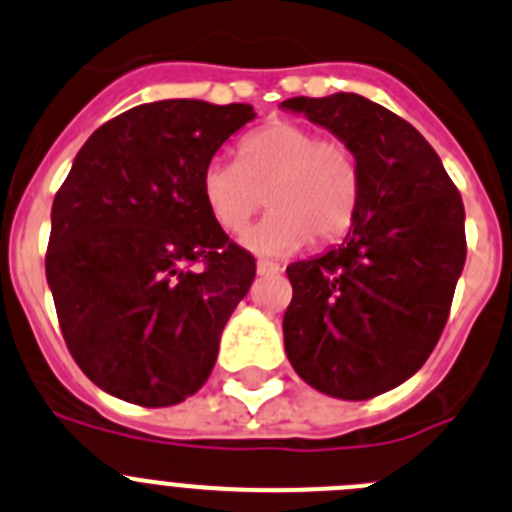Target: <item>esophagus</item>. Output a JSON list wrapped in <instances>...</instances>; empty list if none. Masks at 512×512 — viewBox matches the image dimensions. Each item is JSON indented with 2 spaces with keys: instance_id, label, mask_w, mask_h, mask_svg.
Instances as JSON below:
<instances>
[{
  "instance_id": "obj_1",
  "label": "esophagus",
  "mask_w": 512,
  "mask_h": 512,
  "mask_svg": "<svg viewBox=\"0 0 512 512\" xmlns=\"http://www.w3.org/2000/svg\"><path fill=\"white\" fill-rule=\"evenodd\" d=\"M278 272H280L278 262H270V260L257 262V275H262V278H270V275H278Z\"/></svg>"
}]
</instances>
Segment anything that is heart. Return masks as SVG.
Segmentation results:
<instances>
[{
  "label": "heart",
  "instance_id": "obj_1",
  "mask_svg": "<svg viewBox=\"0 0 512 512\" xmlns=\"http://www.w3.org/2000/svg\"><path fill=\"white\" fill-rule=\"evenodd\" d=\"M240 161L214 159L202 174V199L229 234L247 227L265 204L272 212L250 227L242 247L285 257L310 240L333 242L348 232L361 199V171L351 148L298 123H270L240 143Z\"/></svg>",
  "mask_w": 512,
  "mask_h": 512
}]
</instances>
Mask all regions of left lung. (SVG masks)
I'll use <instances>...</instances> for the list:
<instances>
[{
    "label": "left lung",
    "instance_id": "left-lung-1",
    "mask_svg": "<svg viewBox=\"0 0 512 512\" xmlns=\"http://www.w3.org/2000/svg\"><path fill=\"white\" fill-rule=\"evenodd\" d=\"M356 156L361 199L338 247L288 265L285 353L321 394L364 401L404 384L437 346L465 267V207L427 138L356 93L290 98Z\"/></svg>",
    "mask_w": 512,
    "mask_h": 512
}]
</instances>
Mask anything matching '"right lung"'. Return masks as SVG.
I'll return each instance as SVG.
<instances>
[{
  "label": "right lung",
  "mask_w": 512,
  "mask_h": 512,
  "mask_svg": "<svg viewBox=\"0 0 512 512\" xmlns=\"http://www.w3.org/2000/svg\"><path fill=\"white\" fill-rule=\"evenodd\" d=\"M247 103L156 100L103 123L55 194L45 272L62 338L83 374L138 407H171L209 379L255 257L202 199ZM202 259L199 273L185 267Z\"/></svg>",
  "instance_id": "1"
}]
</instances>
